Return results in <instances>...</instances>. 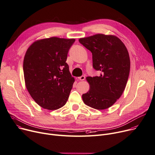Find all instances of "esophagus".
I'll return each mask as SVG.
<instances>
[{
    "label": "esophagus",
    "mask_w": 155,
    "mask_h": 155,
    "mask_svg": "<svg viewBox=\"0 0 155 155\" xmlns=\"http://www.w3.org/2000/svg\"><path fill=\"white\" fill-rule=\"evenodd\" d=\"M85 78H86V77H85L84 76H82L78 78V79H79L80 81H84V80L85 79Z\"/></svg>",
    "instance_id": "obj_1"
}]
</instances>
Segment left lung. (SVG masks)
Instances as JSON below:
<instances>
[{
  "instance_id": "8db88e82",
  "label": "left lung",
  "mask_w": 155,
  "mask_h": 155,
  "mask_svg": "<svg viewBox=\"0 0 155 155\" xmlns=\"http://www.w3.org/2000/svg\"><path fill=\"white\" fill-rule=\"evenodd\" d=\"M79 41L91 51L93 68L101 72L99 76L86 78L90 89L82 94L83 102L95 109H108L125 90L130 69L128 50L120 39L111 35L96 34Z\"/></svg>"
}]
</instances>
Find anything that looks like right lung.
<instances>
[{"instance_id":"right-lung-1","label":"right lung","mask_w":155,"mask_h":155,"mask_svg":"<svg viewBox=\"0 0 155 155\" xmlns=\"http://www.w3.org/2000/svg\"><path fill=\"white\" fill-rule=\"evenodd\" d=\"M74 41V38H44L33 42L26 51L23 65L25 86L43 109L57 110L68 99L74 78L66 61Z\"/></svg>"}]
</instances>
